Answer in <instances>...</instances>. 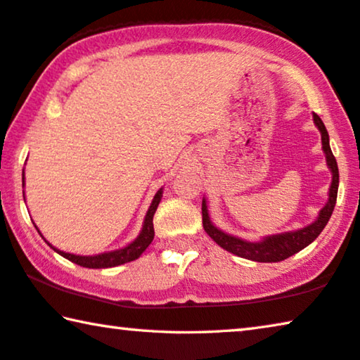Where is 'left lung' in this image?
Here are the masks:
<instances>
[{"label":"left lung","mask_w":360,"mask_h":360,"mask_svg":"<svg viewBox=\"0 0 360 360\" xmlns=\"http://www.w3.org/2000/svg\"><path fill=\"white\" fill-rule=\"evenodd\" d=\"M314 123L321 131L322 136V150L327 158V165L330 171H332V184H330L328 191V202L325 203V207L321 210L317 219L312 224L303 227V229L292 231V232H283L276 233V236H267L259 242H247L243 238L233 237L231 233L222 232L218 229L210 219L207 200H202V219H203V229L213 240L219 245L221 248L227 250L232 255L240 256L245 259H252L258 262H277L290 258V256L301 252L306 248L307 245L312 243L319 237V233L323 231V227L327 226L330 216L333 213L336 195H338V184H340V173H338V165H336V158L333 157L332 149H330V141L328 133L325 128L323 122L317 113H312Z\"/></svg>","instance_id":"1"}]
</instances>
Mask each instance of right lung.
Returning a JSON list of instances; mask_svg holds the SVG:
<instances>
[{"label": "right lung", "mask_w": 360, "mask_h": 360, "mask_svg": "<svg viewBox=\"0 0 360 360\" xmlns=\"http://www.w3.org/2000/svg\"><path fill=\"white\" fill-rule=\"evenodd\" d=\"M22 187H24V173H22ZM162 195H163V187L155 193V197H153L149 211H147V214L144 218V224H142L141 233L134 238L133 242L128 243L127 247H123L120 250H113V252L94 255V256H79V255L60 252V250L53 247L49 242H48V245L54 250L56 253L64 256V258H67L68 261L75 262V264H78V266L89 267V269H105V267H115L120 264H124V262L138 259L139 256L146 252V248L152 243L153 236H155V232H153V214H155L158 203H160V200H162ZM39 236H41V232H39Z\"/></svg>", "instance_id": "add662e5"}]
</instances>
